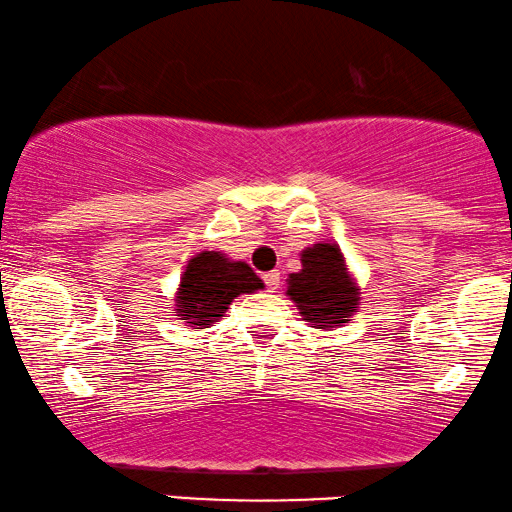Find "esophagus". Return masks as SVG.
I'll list each match as a JSON object with an SVG mask.
<instances>
[{"label": "esophagus", "mask_w": 512, "mask_h": 512, "mask_svg": "<svg viewBox=\"0 0 512 512\" xmlns=\"http://www.w3.org/2000/svg\"><path fill=\"white\" fill-rule=\"evenodd\" d=\"M263 282H265V286H268L270 291H275L277 286H279V270H270V272H265V275H263Z\"/></svg>", "instance_id": "obj_1"}]
</instances>
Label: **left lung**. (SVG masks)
Segmentation results:
<instances>
[{"mask_svg":"<svg viewBox=\"0 0 512 512\" xmlns=\"http://www.w3.org/2000/svg\"><path fill=\"white\" fill-rule=\"evenodd\" d=\"M303 270L289 275V296L314 328L347 324L359 305V289L349 277L335 244L319 242L300 254Z\"/></svg>","mask_w":512,"mask_h":512,"instance_id":"1","label":"left lung"}]
</instances>
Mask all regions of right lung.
Segmentation results:
<instances>
[{
    "label": "right lung",
    "mask_w": 512,
    "mask_h": 512,
    "mask_svg": "<svg viewBox=\"0 0 512 512\" xmlns=\"http://www.w3.org/2000/svg\"><path fill=\"white\" fill-rule=\"evenodd\" d=\"M263 289L256 272L242 261H228L219 251H202L186 265L177 293V317L193 326H212L242 293Z\"/></svg>",
    "instance_id": "1"
}]
</instances>
